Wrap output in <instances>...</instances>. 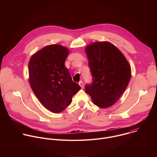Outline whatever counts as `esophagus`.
I'll return each instance as SVG.
<instances>
[{"label": "esophagus", "instance_id": "34e87169", "mask_svg": "<svg viewBox=\"0 0 157 157\" xmlns=\"http://www.w3.org/2000/svg\"><path fill=\"white\" fill-rule=\"evenodd\" d=\"M79 86L81 87V88H84V83H83V81H80L79 82Z\"/></svg>", "mask_w": 157, "mask_h": 157}]
</instances>
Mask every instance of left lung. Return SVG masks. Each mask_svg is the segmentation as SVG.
Returning a JSON list of instances; mask_svg holds the SVG:
<instances>
[{"mask_svg": "<svg viewBox=\"0 0 157 157\" xmlns=\"http://www.w3.org/2000/svg\"><path fill=\"white\" fill-rule=\"evenodd\" d=\"M93 76L85 92L100 108L114 105L121 98L131 78V68L122 52L108 41H96L86 48Z\"/></svg>", "mask_w": 157, "mask_h": 157, "instance_id": "obj_1", "label": "left lung"}]
</instances>
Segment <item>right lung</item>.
Returning <instances> with one entry per match:
<instances>
[{
    "label": "right lung",
    "mask_w": 157,
    "mask_h": 157,
    "mask_svg": "<svg viewBox=\"0 0 157 157\" xmlns=\"http://www.w3.org/2000/svg\"><path fill=\"white\" fill-rule=\"evenodd\" d=\"M68 55L66 47L50 44L33 54L29 63L32 89L41 104L54 113L68 107L81 89L64 65Z\"/></svg>",
    "instance_id": "right-lung-1"
}]
</instances>
